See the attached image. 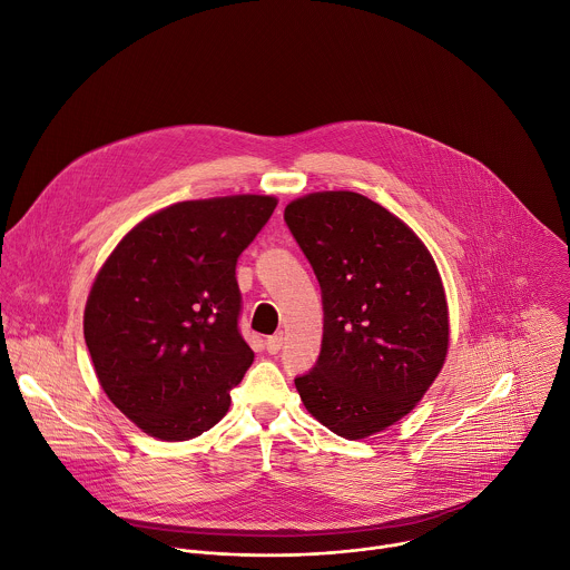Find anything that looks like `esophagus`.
<instances>
[{
	"mask_svg": "<svg viewBox=\"0 0 570 570\" xmlns=\"http://www.w3.org/2000/svg\"><path fill=\"white\" fill-rule=\"evenodd\" d=\"M265 350H267L269 354H278V352L283 350V334L269 336V338L265 341Z\"/></svg>",
	"mask_w": 570,
	"mask_h": 570,
	"instance_id": "esophagus-1",
	"label": "esophagus"
}]
</instances>
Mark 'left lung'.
<instances>
[{
  "instance_id": "left-lung-1",
  "label": "left lung",
  "mask_w": 570,
  "mask_h": 570,
  "mask_svg": "<svg viewBox=\"0 0 570 570\" xmlns=\"http://www.w3.org/2000/svg\"><path fill=\"white\" fill-rule=\"evenodd\" d=\"M285 223L323 296L316 365L296 376L307 411L361 440L397 422L440 374L449 312L422 240L356 191H316L285 207Z\"/></svg>"
}]
</instances>
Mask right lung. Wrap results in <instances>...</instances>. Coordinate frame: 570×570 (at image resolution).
Returning a JSON list of instances; mask_svg holds the SVG:
<instances>
[{
	"mask_svg": "<svg viewBox=\"0 0 570 570\" xmlns=\"http://www.w3.org/2000/svg\"><path fill=\"white\" fill-rule=\"evenodd\" d=\"M274 196L170 205L126 234L90 289L83 336L106 395L148 435L179 442L229 409L254 352L238 330L236 261Z\"/></svg>",
	"mask_w": 570,
	"mask_h": 570,
	"instance_id": "right-lung-1",
	"label": "right lung"
}]
</instances>
